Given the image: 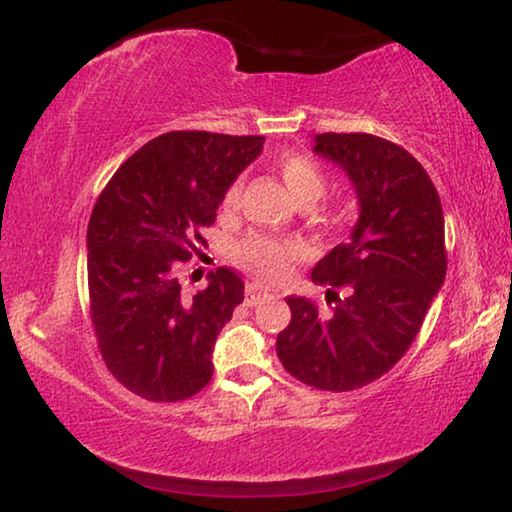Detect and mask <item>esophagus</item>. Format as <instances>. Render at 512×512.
Returning <instances> with one entry per match:
<instances>
[{"instance_id":"obj_1","label":"esophagus","mask_w":512,"mask_h":512,"mask_svg":"<svg viewBox=\"0 0 512 512\" xmlns=\"http://www.w3.org/2000/svg\"><path fill=\"white\" fill-rule=\"evenodd\" d=\"M264 295H269L267 285H262V283H257V281H252V283L245 285V302H248L250 306L260 302V297H264Z\"/></svg>"}]
</instances>
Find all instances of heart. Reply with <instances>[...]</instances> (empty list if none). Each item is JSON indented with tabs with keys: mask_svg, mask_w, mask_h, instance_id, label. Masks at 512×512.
<instances>
[{
	"mask_svg": "<svg viewBox=\"0 0 512 512\" xmlns=\"http://www.w3.org/2000/svg\"><path fill=\"white\" fill-rule=\"evenodd\" d=\"M276 168L297 206H313L325 194L327 175L311 156L285 154ZM238 194H241V182H234L224 194V203L234 206ZM297 255V243L269 234H250L236 248V260L262 278L283 276L297 260Z\"/></svg>",
	"mask_w": 512,
	"mask_h": 512,
	"instance_id": "obj_1",
	"label": "heart"
}]
</instances>
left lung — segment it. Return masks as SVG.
Masks as SVG:
<instances>
[{
    "mask_svg": "<svg viewBox=\"0 0 512 512\" xmlns=\"http://www.w3.org/2000/svg\"><path fill=\"white\" fill-rule=\"evenodd\" d=\"M313 152L346 170L360 217L349 241L311 271L313 283L330 285L332 311L288 297L292 318L276 353L302 384L344 393L386 374L417 339L445 283V217L424 166L395 142L370 133H320Z\"/></svg>",
    "mask_w": 512,
    "mask_h": 512,
    "instance_id": "8db88e82",
    "label": "left lung"
}]
</instances>
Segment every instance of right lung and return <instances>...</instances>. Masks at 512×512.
Masks as SVG:
<instances>
[{
  "mask_svg": "<svg viewBox=\"0 0 512 512\" xmlns=\"http://www.w3.org/2000/svg\"><path fill=\"white\" fill-rule=\"evenodd\" d=\"M262 135L170 131L121 163L95 201L86 231L88 302L112 377L152 403H177L213 377L217 335L243 302V281L220 267L185 295L180 262L208 245L201 231Z\"/></svg>",
  "mask_w": 512,
  "mask_h": 512,
  "instance_id": "1",
  "label": "right lung"
}]
</instances>
